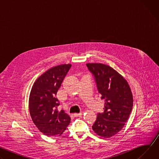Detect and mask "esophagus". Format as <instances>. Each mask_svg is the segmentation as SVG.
<instances>
[{"mask_svg":"<svg viewBox=\"0 0 159 159\" xmlns=\"http://www.w3.org/2000/svg\"><path fill=\"white\" fill-rule=\"evenodd\" d=\"M74 117H80L82 115V113L80 112V113H75V114L73 115Z\"/></svg>","mask_w":159,"mask_h":159,"instance_id":"esophagus-1","label":"esophagus"}]
</instances>
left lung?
Segmentation results:
<instances>
[{
	"instance_id": "obj_1",
	"label": "left lung",
	"mask_w": 159,
	"mask_h": 159,
	"mask_svg": "<svg viewBox=\"0 0 159 159\" xmlns=\"http://www.w3.org/2000/svg\"><path fill=\"white\" fill-rule=\"evenodd\" d=\"M86 66L104 101V112L98 113L92 128L98 135L109 138L118 133L128 120L133 102L131 89L127 81L111 66L102 63Z\"/></svg>"
}]
</instances>
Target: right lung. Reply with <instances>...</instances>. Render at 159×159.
<instances>
[{
    "label": "right lung",
    "mask_w": 159,
    "mask_h": 159,
    "mask_svg": "<svg viewBox=\"0 0 159 159\" xmlns=\"http://www.w3.org/2000/svg\"><path fill=\"white\" fill-rule=\"evenodd\" d=\"M70 64L60 65L47 70L35 81L30 93L29 108L33 123L47 136L62 134L70 123V118L60 105L56 95L63 79L69 71Z\"/></svg>",
    "instance_id": "1"
}]
</instances>
